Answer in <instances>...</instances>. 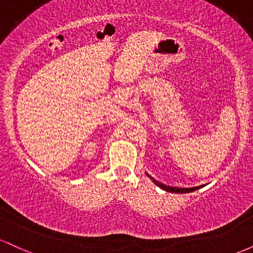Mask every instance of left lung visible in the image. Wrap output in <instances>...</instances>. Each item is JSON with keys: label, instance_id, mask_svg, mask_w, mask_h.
<instances>
[{"label": "left lung", "instance_id": "left-lung-1", "mask_svg": "<svg viewBox=\"0 0 253 253\" xmlns=\"http://www.w3.org/2000/svg\"><path fill=\"white\" fill-rule=\"evenodd\" d=\"M150 177L151 179H152L153 182H155L156 185H158L161 189H163L165 191H170V193H179V194H183V193H191V191H195L197 189H200V188L202 187V185H200V187H194V188H176V187H170V185H165L163 183L156 181V179H153L152 177L150 175H147Z\"/></svg>", "mask_w": 253, "mask_h": 253}]
</instances>
